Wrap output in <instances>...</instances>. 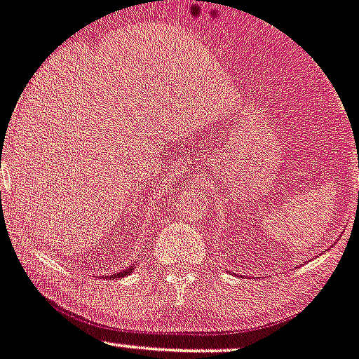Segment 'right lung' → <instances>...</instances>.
I'll list each match as a JSON object with an SVG mask.
<instances>
[{
	"label": "right lung",
	"mask_w": 359,
	"mask_h": 359,
	"mask_svg": "<svg viewBox=\"0 0 359 359\" xmlns=\"http://www.w3.org/2000/svg\"><path fill=\"white\" fill-rule=\"evenodd\" d=\"M134 268H135V264L128 266V268H126V269H123V271H119V273H114V275H112V278H119V276H126V275H130V273L134 271Z\"/></svg>",
	"instance_id": "right-lung-1"
}]
</instances>
